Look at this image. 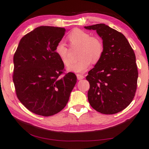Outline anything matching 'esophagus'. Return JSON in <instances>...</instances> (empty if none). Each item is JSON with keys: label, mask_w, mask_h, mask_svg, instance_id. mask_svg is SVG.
Wrapping results in <instances>:
<instances>
[{"label": "esophagus", "mask_w": 149, "mask_h": 149, "mask_svg": "<svg viewBox=\"0 0 149 149\" xmlns=\"http://www.w3.org/2000/svg\"><path fill=\"white\" fill-rule=\"evenodd\" d=\"M77 79H79V80L83 79L85 78V77H84L83 75L81 74H77Z\"/></svg>", "instance_id": "1"}]
</instances>
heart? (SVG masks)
Listing matches in <instances>:
<instances>
[{
	"label": "heart",
	"instance_id": "1",
	"mask_svg": "<svg viewBox=\"0 0 149 149\" xmlns=\"http://www.w3.org/2000/svg\"><path fill=\"white\" fill-rule=\"evenodd\" d=\"M70 44L81 47L79 61L68 67V70L75 73H83L91 66L92 61L96 63L102 58L104 52V45L98 37L81 29H75L68 36ZM55 53L65 66L69 65V48L63 41H59L55 47Z\"/></svg>",
	"mask_w": 149,
	"mask_h": 149
}]
</instances>
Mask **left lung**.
Listing matches in <instances>:
<instances>
[{
  "label": "left lung",
  "mask_w": 149,
  "mask_h": 149,
  "mask_svg": "<svg viewBox=\"0 0 149 149\" xmlns=\"http://www.w3.org/2000/svg\"><path fill=\"white\" fill-rule=\"evenodd\" d=\"M85 28L96 30L104 45L102 58L86 77L90 84L89 104L103 114H115L128 107L136 94L138 78L136 55L121 32L103 23Z\"/></svg>",
  "instance_id": "obj_1"
}]
</instances>
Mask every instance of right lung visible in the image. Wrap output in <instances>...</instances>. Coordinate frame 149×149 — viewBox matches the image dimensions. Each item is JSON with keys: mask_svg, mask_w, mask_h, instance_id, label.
<instances>
[{"mask_svg": "<svg viewBox=\"0 0 149 149\" xmlns=\"http://www.w3.org/2000/svg\"><path fill=\"white\" fill-rule=\"evenodd\" d=\"M65 31L49 26L37 27L21 38L13 55L16 95L36 115L49 117L60 112L77 82L74 73H64V64L55 51Z\"/></svg>", "mask_w": 149, "mask_h": 149, "instance_id": "right-lung-1", "label": "right lung"}]
</instances>
